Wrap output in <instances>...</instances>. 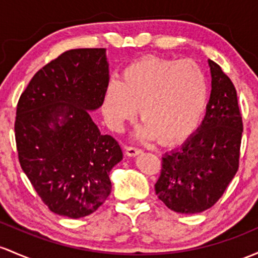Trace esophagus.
Masks as SVG:
<instances>
[{
  "label": "esophagus",
  "instance_id": "esophagus-1",
  "mask_svg": "<svg viewBox=\"0 0 258 258\" xmlns=\"http://www.w3.org/2000/svg\"><path fill=\"white\" fill-rule=\"evenodd\" d=\"M142 153V149L137 148V147H126V154L128 155V157H136V155L141 154Z\"/></svg>",
  "mask_w": 258,
  "mask_h": 258
}]
</instances>
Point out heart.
<instances>
[{
	"label": "heart",
	"mask_w": 258,
	"mask_h": 258,
	"mask_svg": "<svg viewBox=\"0 0 258 258\" xmlns=\"http://www.w3.org/2000/svg\"><path fill=\"white\" fill-rule=\"evenodd\" d=\"M207 99V76L200 64L148 56L128 64L121 82L107 83L101 110L110 128L118 132L136 117L138 107L141 138L176 144L197 128Z\"/></svg>",
	"instance_id": "heart-1"
}]
</instances>
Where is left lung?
Masks as SVG:
<instances>
[{
    "mask_svg": "<svg viewBox=\"0 0 258 258\" xmlns=\"http://www.w3.org/2000/svg\"><path fill=\"white\" fill-rule=\"evenodd\" d=\"M212 90L202 124L165 153L155 194L171 211L201 213L222 197L239 169L242 118L236 89L219 64L208 60Z\"/></svg>",
    "mask_w": 258,
    "mask_h": 258,
    "instance_id": "1",
    "label": "left lung"
}]
</instances>
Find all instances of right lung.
<instances>
[{"instance_id": "1", "label": "right lung", "mask_w": 258, "mask_h": 258, "mask_svg": "<svg viewBox=\"0 0 258 258\" xmlns=\"http://www.w3.org/2000/svg\"><path fill=\"white\" fill-rule=\"evenodd\" d=\"M109 78L105 49L69 50L39 70L19 98V163L58 216H89L111 192L109 174L122 151L114 137L100 134L89 112L101 106Z\"/></svg>"}]
</instances>
